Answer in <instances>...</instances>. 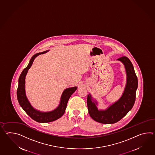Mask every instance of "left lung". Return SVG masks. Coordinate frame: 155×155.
Masks as SVG:
<instances>
[{
  "label": "left lung",
  "mask_w": 155,
  "mask_h": 155,
  "mask_svg": "<svg viewBox=\"0 0 155 155\" xmlns=\"http://www.w3.org/2000/svg\"><path fill=\"white\" fill-rule=\"evenodd\" d=\"M125 67L127 81L124 92L120 98L105 110H98L97 102L92 101L91 95L87 96V107L90 116L94 120L103 124L116 123L124 117L134 105L138 87V79L130 60L124 56L117 59Z\"/></svg>",
  "instance_id": "obj_1"
}]
</instances>
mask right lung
<instances>
[{
  "instance_id": "right-lung-1",
  "label": "right lung",
  "mask_w": 155,
  "mask_h": 155,
  "mask_svg": "<svg viewBox=\"0 0 155 155\" xmlns=\"http://www.w3.org/2000/svg\"><path fill=\"white\" fill-rule=\"evenodd\" d=\"M46 51L45 52L38 53L33 55L27 67L24 68L22 71L18 80V87L17 89V98L19 103L21 107L24 110L26 114L33 120H35L40 123H45L50 122L54 120H57V119L62 117L63 114L65 112V108L69 100L70 97L73 93H74L77 89V87H73L71 88H68L65 89L62 93L60 103L58 106L55 108L54 110L50 112H41L37 110L32 107L30 102L28 100L26 96L25 91V76L27 75L28 69L31 68L33 62L35 58L40 54H44L48 52Z\"/></svg>"
}]
</instances>
